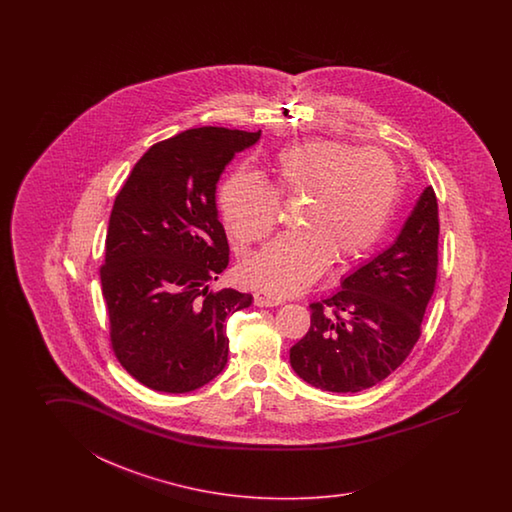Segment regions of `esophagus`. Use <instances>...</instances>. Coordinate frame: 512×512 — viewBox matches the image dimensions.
I'll use <instances>...</instances> for the list:
<instances>
[{
  "label": "esophagus",
  "mask_w": 512,
  "mask_h": 512,
  "mask_svg": "<svg viewBox=\"0 0 512 512\" xmlns=\"http://www.w3.org/2000/svg\"><path fill=\"white\" fill-rule=\"evenodd\" d=\"M254 302H256V305H260V307H272V305L283 304V298L269 293V291H256L254 293Z\"/></svg>",
  "instance_id": "34e87169"
}]
</instances>
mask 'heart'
<instances>
[{
  "label": "heart",
  "instance_id": "obj_1",
  "mask_svg": "<svg viewBox=\"0 0 512 512\" xmlns=\"http://www.w3.org/2000/svg\"><path fill=\"white\" fill-rule=\"evenodd\" d=\"M274 188L254 172H234L219 203L241 247L265 240L282 201L305 196L296 221L243 265L252 283L291 293L313 282L331 260H359L379 241L401 196V170L390 153L335 139H309L283 148L271 164Z\"/></svg>",
  "mask_w": 512,
  "mask_h": 512
}]
</instances>
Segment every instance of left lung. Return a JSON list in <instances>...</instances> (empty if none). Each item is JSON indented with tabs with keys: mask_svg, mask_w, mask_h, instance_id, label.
I'll use <instances>...</instances> for the list:
<instances>
[{
	"mask_svg": "<svg viewBox=\"0 0 512 512\" xmlns=\"http://www.w3.org/2000/svg\"><path fill=\"white\" fill-rule=\"evenodd\" d=\"M439 214L434 188L419 197L392 247L309 304L311 327L291 348L293 370L324 392L355 393L384 381L421 337L437 280Z\"/></svg>",
	"mask_w": 512,
	"mask_h": 512,
	"instance_id": "obj_1",
	"label": "left lung"
}]
</instances>
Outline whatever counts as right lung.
<instances>
[{
  "label": "right lung",
  "mask_w": 512,
  "mask_h": 512,
  "mask_svg": "<svg viewBox=\"0 0 512 512\" xmlns=\"http://www.w3.org/2000/svg\"><path fill=\"white\" fill-rule=\"evenodd\" d=\"M260 135L205 126L157 142L115 197L100 267L109 342L155 392H192L218 377L229 359L225 320L252 304L210 283L229 265L219 175Z\"/></svg>",
  "instance_id": "right-lung-1"
}]
</instances>
